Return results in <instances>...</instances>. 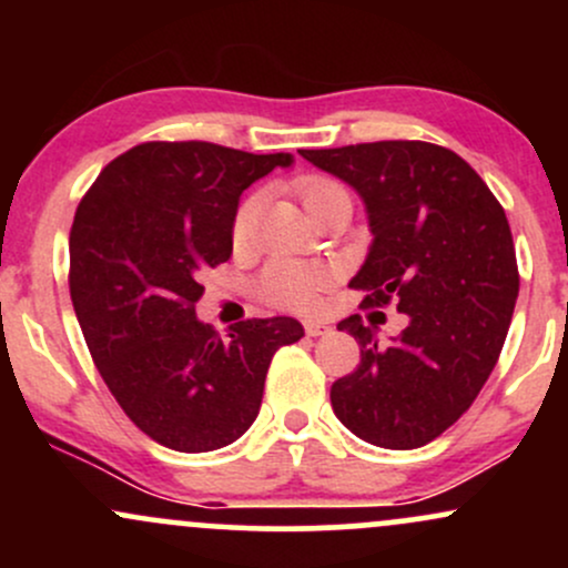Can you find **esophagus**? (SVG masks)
I'll return each mask as SVG.
<instances>
[{
  "instance_id": "34e87169",
  "label": "esophagus",
  "mask_w": 568,
  "mask_h": 568,
  "mask_svg": "<svg viewBox=\"0 0 568 568\" xmlns=\"http://www.w3.org/2000/svg\"><path fill=\"white\" fill-rule=\"evenodd\" d=\"M331 331L328 323L323 321H304V334L306 336H325Z\"/></svg>"
}]
</instances>
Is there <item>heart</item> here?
<instances>
[{
	"label": "heart",
	"instance_id": "obj_1",
	"mask_svg": "<svg viewBox=\"0 0 568 568\" xmlns=\"http://www.w3.org/2000/svg\"><path fill=\"white\" fill-rule=\"evenodd\" d=\"M334 192H347V189L334 179H323V175H312V179H304L298 184V194H302L306 211ZM256 197L240 202L232 221L234 243L245 240L247 232H251L253 219H256ZM331 283H334V270L331 266L317 262H288V258H280V262H272L262 272V277H258V293H262L266 302L283 306V310L306 312L312 306H317L321 293Z\"/></svg>",
	"mask_w": 568,
	"mask_h": 568
}]
</instances>
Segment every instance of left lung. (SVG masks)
<instances>
[{
  "mask_svg": "<svg viewBox=\"0 0 568 568\" xmlns=\"http://www.w3.org/2000/svg\"><path fill=\"white\" fill-rule=\"evenodd\" d=\"M298 154L366 202L374 243L349 280L363 310L395 302L408 317L393 344L361 315L338 323L361 366L331 387L334 414L374 446H425L473 406L510 328L520 280L505 211L459 154L427 141Z\"/></svg>",
  "mask_w": 568,
  "mask_h": 568,
  "instance_id": "obj_1",
  "label": "left lung"
}]
</instances>
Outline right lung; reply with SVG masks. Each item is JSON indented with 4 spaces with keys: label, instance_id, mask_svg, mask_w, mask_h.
I'll use <instances>...</instances> for the list:
<instances>
[{
    "label": "right lung",
    "instance_id": "right-lung-1",
    "mask_svg": "<svg viewBox=\"0 0 568 568\" xmlns=\"http://www.w3.org/2000/svg\"><path fill=\"white\" fill-rule=\"evenodd\" d=\"M291 154L149 141L109 162L69 234V291L98 374L141 433L173 452L230 446L253 425L272 355L304 336L293 317L200 323L202 272L232 256L253 181Z\"/></svg>",
    "mask_w": 568,
    "mask_h": 568
}]
</instances>
